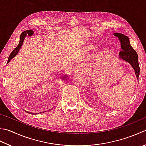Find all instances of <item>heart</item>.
<instances>
[{"mask_svg":"<svg viewBox=\"0 0 146 146\" xmlns=\"http://www.w3.org/2000/svg\"><path fill=\"white\" fill-rule=\"evenodd\" d=\"M94 44H93V42H90V41H87V42L83 43L82 47L83 48V49H84V50H89L94 47Z\"/></svg>","mask_w":146,"mask_h":146,"instance_id":"b5f03b06","label":"heart"}]
</instances>
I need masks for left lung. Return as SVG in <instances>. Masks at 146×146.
<instances>
[{
	"label": "left lung",
	"instance_id": "left-lung-1",
	"mask_svg": "<svg viewBox=\"0 0 146 146\" xmlns=\"http://www.w3.org/2000/svg\"><path fill=\"white\" fill-rule=\"evenodd\" d=\"M114 35L118 37L120 42L121 50L119 52V58L128 62L132 66L138 79L140 74V67L138 61V55L130 44L128 37L122 33H115Z\"/></svg>",
	"mask_w": 146,
	"mask_h": 146
}]
</instances>
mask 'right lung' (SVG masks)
<instances>
[{"instance_id": "obj_1", "label": "right lung", "mask_w": 146, "mask_h": 146, "mask_svg": "<svg viewBox=\"0 0 146 146\" xmlns=\"http://www.w3.org/2000/svg\"><path fill=\"white\" fill-rule=\"evenodd\" d=\"M33 31H32L31 30H26V31H24L23 32H22V33L21 34V35H20V38H19V44L18 45V46H17L13 50V52L11 53L9 57L8 58V61H7V63L11 61V59L13 58L14 56H16V54L18 53L19 50L20 48H21V46L23 44V42H24V40L25 38V37H27V36H31L33 35ZM66 75L63 76L62 78V79H65L66 78Z\"/></svg>"}]
</instances>
